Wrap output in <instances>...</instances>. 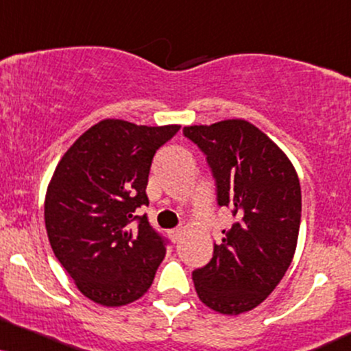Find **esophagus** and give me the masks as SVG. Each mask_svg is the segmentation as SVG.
<instances>
[{"label": "esophagus", "instance_id": "1", "mask_svg": "<svg viewBox=\"0 0 351 351\" xmlns=\"http://www.w3.org/2000/svg\"><path fill=\"white\" fill-rule=\"evenodd\" d=\"M168 235H170V239L173 240V242H178L181 237V229H171L170 232H168Z\"/></svg>", "mask_w": 351, "mask_h": 351}]
</instances>
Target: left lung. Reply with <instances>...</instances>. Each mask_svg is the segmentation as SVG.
I'll use <instances>...</instances> for the list:
<instances>
[{
    "instance_id": "left-lung-1",
    "label": "left lung",
    "mask_w": 351,
    "mask_h": 351,
    "mask_svg": "<svg viewBox=\"0 0 351 351\" xmlns=\"http://www.w3.org/2000/svg\"><path fill=\"white\" fill-rule=\"evenodd\" d=\"M184 137L206 155L217 204L235 217L213 258L193 271L206 306L227 315L255 309L288 271L301 226V184L267 134L243 119L189 125Z\"/></svg>"
}]
</instances>
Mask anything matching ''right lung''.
Here are the masks:
<instances>
[{"instance_id":"right-lung-1","label":"right lung","mask_w":351,"mask_h":351,"mask_svg":"<svg viewBox=\"0 0 351 351\" xmlns=\"http://www.w3.org/2000/svg\"><path fill=\"white\" fill-rule=\"evenodd\" d=\"M181 125L104 119L66 150L45 194L50 247L88 299L119 307L142 298L167 253V240L138 208L157 152ZM135 220L137 228H129Z\"/></svg>"}]
</instances>
